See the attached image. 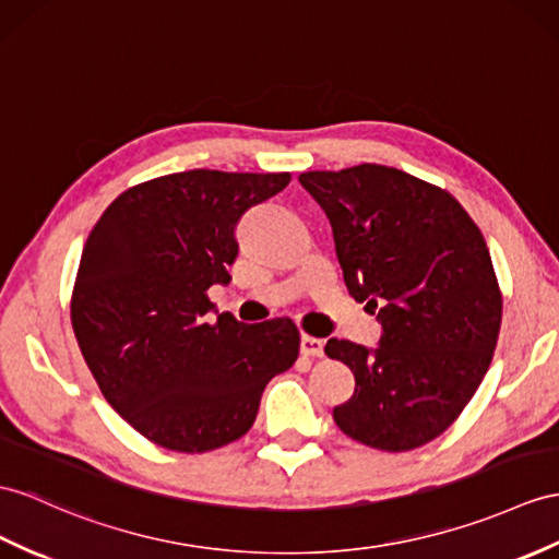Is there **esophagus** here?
<instances>
[{"label":"esophagus","mask_w":559,"mask_h":559,"mask_svg":"<svg viewBox=\"0 0 559 559\" xmlns=\"http://www.w3.org/2000/svg\"><path fill=\"white\" fill-rule=\"evenodd\" d=\"M301 353H304V356H308V358H322L324 342H322V338L304 334L301 336Z\"/></svg>","instance_id":"obj_1"}]
</instances>
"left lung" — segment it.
I'll return each mask as SVG.
<instances>
[{"label": "left lung", "instance_id": "8db88e82", "mask_svg": "<svg viewBox=\"0 0 559 559\" xmlns=\"http://www.w3.org/2000/svg\"><path fill=\"white\" fill-rule=\"evenodd\" d=\"M298 180L332 223L346 287L382 322L379 348L330 338L356 377L334 407L346 437L403 453L453 425L493 360L502 294L481 229L445 189L362 163Z\"/></svg>", "mask_w": 559, "mask_h": 559}]
</instances>
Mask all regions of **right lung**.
Masks as SVG:
<instances>
[{
	"label": "right lung",
	"mask_w": 559,
	"mask_h": 559,
	"mask_svg": "<svg viewBox=\"0 0 559 559\" xmlns=\"http://www.w3.org/2000/svg\"><path fill=\"white\" fill-rule=\"evenodd\" d=\"M289 173L187 170L114 199L85 241L71 322L108 405L144 439L206 453L241 439L267 382L298 358L296 324L211 318L227 284L237 223Z\"/></svg>",
	"instance_id": "add662e5"
}]
</instances>
